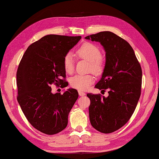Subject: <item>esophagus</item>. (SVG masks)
Returning a JSON list of instances; mask_svg holds the SVG:
<instances>
[{
    "instance_id": "esophagus-1",
    "label": "esophagus",
    "mask_w": 159,
    "mask_h": 159,
    "mask_svg": "<svg viewBox=\"0 0 159 159\" xmlns=\"http://www.w3.org/2000/svg\"><path fill=\"white\" fill-rule=\"evenodd\" d=\"M78 93H79V95H80V96H81V97H83V96L85 95V93L82 92V90H79V91H78Z\"/></svg>"
}]
</instances>
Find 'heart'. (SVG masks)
<instances>
[{"mask_svg":"<svg viewBox=\"0 0 159 159\" xmlns=\"http://www.w3.org/2000/svg\"><path fill=\"white\" fill-rule=\"evenodd\" d=\"M76 55L80 59L89 61V70L97 75H99L104 69V61L101 56L100 48L95 44L85 43L77 48ZM63 66L69 74L73 73L75 69V60L72 53H68L63 58ZM94 76L92 74H77L70 80V84L73 88L79 90H86L94 82Z\"/></svg>","mask_w":159,"mask_h":159,"instance_id":"heart-1","label":"heart"}]
</instances>
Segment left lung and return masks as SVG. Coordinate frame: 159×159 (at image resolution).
Wrapping results in <instances>:
<instances>
[{
  "label": "left lung",
  "mask_w": 159,
  "mask_h": 159,
  "mask_svg": "<svg viewBox=\"0 0 159 159\" xmlns=\"http://www.w3.org/2000/svg\"><path fill=\"white\" fill-rule=\"evenodd\" d=\"M85 38L99 42L104 48V69L95 88L108 90L107 98L86 95L90 100V121L99 132L111 133L124 126L134 112L141 96V67L129 44L112 32L102 31Z\"/></svg>",
  "instance_id": "left-lung-1"
}]
</instances>
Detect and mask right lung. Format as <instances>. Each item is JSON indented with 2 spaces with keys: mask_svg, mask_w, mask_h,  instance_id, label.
Wrapping results in <instances>:
<instances>
[{
  "mask_svg": "<svg viewBox=\"0 0 159 159\" xmlns=\"http://www.w3.org/2000/svg\"><path fill=\"white\" fill-rule=\"evenodd\" d=\"M81 38L45 35L27 48L19 64L16 73L18 102L28 121L43 133L57 134L67 126L68 115L78 93L69 89L62 95L53 94L50 86H67L63 58Z\"/></svg>",
  "mask_w": 159,
  "mask_h": 159,
  "instance_id": "right-lung-1",
  "label": "right lung"
}]
</instances>
